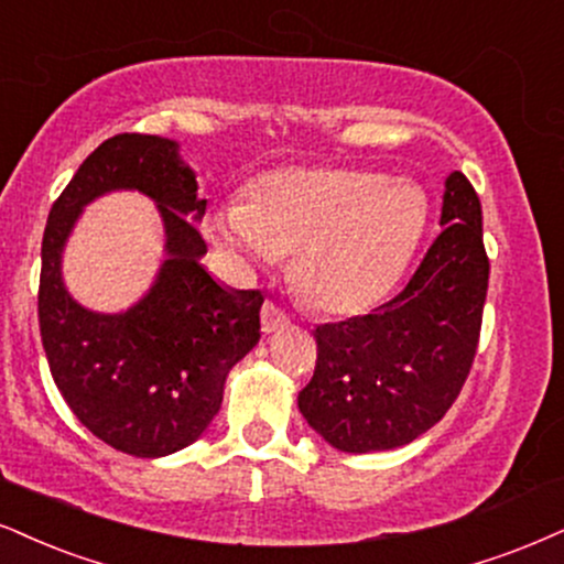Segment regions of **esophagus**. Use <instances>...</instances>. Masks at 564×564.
<instances>
[{"label": "esophagus", "instance_id": "esophagus-1", "mask_svg": "<svg viewBox=\"0 0 564 564\" xmlns=\"http://www.w3.org/2000/svg\"><path fill=\"white\" fill-rule=\"evenodd\" d=\"M261 324H263V332L271 335V332L282 329V326L290 324V314L284 308H280L274 301H267L261 308Z\"/></svg>", "mask_w": 564, "mask_h": 564}]
</instances>
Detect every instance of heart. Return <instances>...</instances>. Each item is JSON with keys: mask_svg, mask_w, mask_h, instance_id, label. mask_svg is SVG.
Wrapping results in <instances>:
<instances>
[{"mask_svg": "<svg viewBox=\"0 0 564 564\" xmlns=\"http://www.w3.org/2000/svg\"><path fill=\"white\" fill-rule=\"evenodd\" d=\"M426 225V198L408 180L352 166H290L261 177L248 204L217 214L214 238L253 267L295 253L311 305L358 314L405 271Z\"/></svg>", "mask_w": 564, "mask_h": 564, "instance_id": "1", "label": "heart"}]
</instances>
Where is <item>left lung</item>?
<instances>
[{
  "label": "left lung",
  "mask_w": 564,
  "mask_h": 564,
  "mask_svg": "<svg viewBox=\"0 0 564 564\" xmlns=\"http://www.w3.org/2000/svg\"><path fill=\"white\" fill-rule=\"evenodd\" d=\"M440 225L400 295L366 316L316 326V368L297 408L332 447H402L444 419L468 379L489 256L481 200L463 172L447 177Z\"/></svg>",
  "instance_id": "8db88e82"
}]
</instances>
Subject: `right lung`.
Returning a JSON list of instances; mask_svg holds the SVG:
<instances>
[{
    "label": "right lung",
    "mask_w": 564,
    "mask_h": 564,
    "mask_svg": "<svg viewBox=\"0 0 564 564\" xmlns=\"http://www.w3.org/2000/svg\"><path fill=\"white\" fill-rule=\"evenodd\" d=\"M120 186L160 204L167 261L141 304L107 317L66 295L58 259L79 208ZM204 212L177 143L143 133L104 141L48 212L39 280L48 371L75 419L124 455L162 457L196 442L219 413L229 368L261 337L259 290H225L198 263L206 240L187 217Z\"/></svg>",
    "instance_id": "1"
}]
</instances>
